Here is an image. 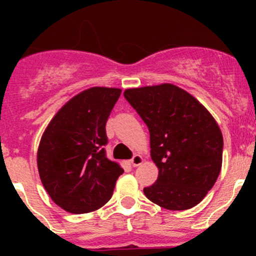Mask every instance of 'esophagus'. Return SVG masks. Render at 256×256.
<instances>
[{
  "label": "esophagus",
  "mask_w": 256,
  "mask_h": 256,
  "mask_svg": "<svg viewBox=\"0 0 256 256\" xmlns=\"http://www.w3.org/2000/svg\"><path fill=\"white\" fill-rule=\"evenodd\" d=\"M142 161H144L142 156H140V154H135V156L131 158V164H132L134 167H138L142 164Z\"/></svg>",
  "instance_id": "obj_1"
}]
</instances>
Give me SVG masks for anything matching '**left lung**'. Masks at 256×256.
Segmentation results:
<instances>
[{
  "instance_id": "obj_1",
  "label": "left lung",
  "mask_w": 256,
  "mask_h": 256,
  "mask_svg": "<svg viewBox=\"0 0 256 256\" xmlns=\"http://www.w3.org/2000/svg\"><path fill=\"white\" fill-rule=\"evenodd\" d=\"M124 96L150 131L152 161L158 178L144 193L170 210L197 206L216 183L222 168L223 136L213 116L172 84L128 89Z\"/></svg>"
}]
</instances>
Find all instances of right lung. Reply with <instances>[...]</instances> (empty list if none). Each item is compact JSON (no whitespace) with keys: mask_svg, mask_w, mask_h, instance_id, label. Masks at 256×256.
I'll use <instances>...</instances> for the list:
<instances>
[{"mask_svg":"<svg viewBox=\"0 0 256 256\" xmlns=\"http://www.w3.org/2000/svg\"><path fill=\"white\" fill-rule=\"evenodd\" d=\"M121 94L115 88H92L69 100L52 118L37 154L40 177L53 202L74 214L109 202L124 174L108 158L105 126Z\"/></svg>","mask_w":256,"mask_h":256,"instance_id":"right-lung-1","label":"right lung"}]
</instances>
